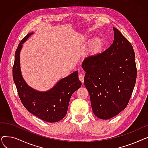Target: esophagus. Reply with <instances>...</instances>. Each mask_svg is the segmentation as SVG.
Masks as SVG:
<instances>
[{
  "instance_id": "obj_1",
  "label": "esophagus",
  "mask_w": 148,
  "mask_h": 148,
  "mask_svg": "<svg viewBox=\"0 0 148 148\" xmlns=\"http://www.w3.org/2000/svg\"><path fill=\"white\" fill-rule=\"evenodd\" d=\"M79 80L82 82V83H84V75L82 74H79Z\"/></svg>"
}]
</instances>
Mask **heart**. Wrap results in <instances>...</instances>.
Here are the masks:
<instances>
[{"label":"heart","instance_id":"obj_1","mask_svg":"<svg viewBox=\"0 0 148 148\" xmlns=\"http://www.w3.org/2000/svg\"><path fill=\"white\" fill-rule=\"evenodd\" d=\"M99 42L98 41H96L95 42V48L97 49H98V47H99Z\"/></svg>","mask_w":148,"mask_h":148}]
</instances>
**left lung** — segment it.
Wrapping results in <instances>:
<instances>
[{
    "label": "left lung",
    "instance_id": "1",
    "mask_svg": "<svg viewBox=\"0 0 148 148\" xmlns=\"http://www.w3.org/2000/svg\"><path fill=\"white\" fill-rule=\"evenodd\" d=\"M113 44L102 53L84 59V86L94 114L109 119L126 108L137 77L135 53L131 43L113 27Z\"/></svg>",
    "mask_w": 148,
    "mask_h": 148
}]
</instances>
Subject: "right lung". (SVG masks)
<instances>
[{"label": "right lung", "instance_id": "obj_1", "mask_svg": "<svg viewBox=\"0 0 148 148\" xmlns=\"http://www.w3.org/2000/svg\"><path fill=\"white\" fill-rule=\"evenodd\" d=\"M33 34H28L23 39L15 51L12 68L14 81L21 101L28 112L42 121L56 122L66 114L70 98L81 87L82 82L79 80L78 71H75L47 91H39L29 86L21 74L20 54L23 44Z\"/></svg>", "mask_w": 148, "mask_h": 148}]
</instances>
